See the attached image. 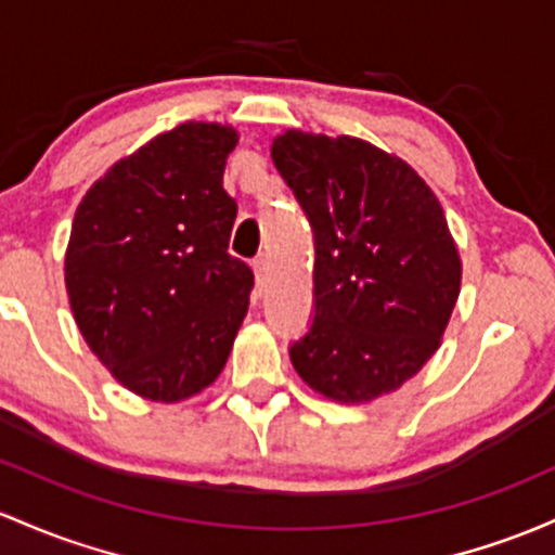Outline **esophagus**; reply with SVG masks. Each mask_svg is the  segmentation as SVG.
Masks as SVG:
<instances>
[{
	"instance_id": "obj_1",
	"label": "esophagus",
	"mask_w": 555,
	"mask_h": 555,
	"mask_svg": "<svg viewBox=\"0 0 555 555\" xmlns=\"http://www.w3.org/2000/svg\"><path fill=\"white\" fill-rule=\"evenodd\" d=\"M253 271H255V282H258V287H263L266 276H268V260L263 258V255H258V258L253 260Z\"/></svg>"
}]
</instances>
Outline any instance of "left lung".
<instances>
[{
	"mask_svg": "<svg viewBox=\"0 0 555 555\" xmlns=\"http://www.w3.org/2000/svg\"><path fill=\"white\" fill-rule=\"evenodd\" d=\"M271 157L315 242V313L292 366L337 403L395 392L435 356L459 300L440 199L405 160L356 137L284 131Z\"/></svg>",
	"mask_w": 555,
	"mask_h": 555,
	"instance_id": "obj_1",
	"label": "left lung"
}]
</instances>
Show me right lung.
Returning a JSON list of instances; mask_svg holds the SVG:
<instances>
[{
  "instance_id": "right-lung-1",
  "label": "right lung",
  "mask_w": 555,
  "mask_h": 555,
  "mask_svg": "<svg viewBox=\"0 0 555 555\" xmlns=\"http://www.w3.org/2000/svg\"><path fill=\"white\" fill-rule=\"evenodd\" d=\"M236 142L231 126H176L115 163L73 218V319L102 366L147 400L212 385L247 313L253 271L229 255L236 203L223 189Z\"/></svg>"
}]
</instances>
